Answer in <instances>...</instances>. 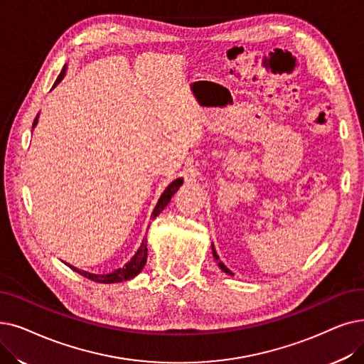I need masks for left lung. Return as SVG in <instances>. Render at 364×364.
<instances>
[{"label":"left lung","instance_id":"obj_1","mask_svg":"<svg viewBox=\"0 0 364 364\" xmlns=\"http://www.w3.org/2000/svg\"><path fill=\"white\" fill-rule=\"evenodd\" d=\"M211 248H213V256H214V259L217 260V263H218V267H220V269L223 271V272H226L228 275H233V274H232V272L228 269V267L223 264V262H220V260H218V256H217V252H215V248H214V245H211Z\"/></svg>","mask_w":364,"mask_h":364}]
</instances>
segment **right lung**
<instances>
[{
    "label": "right lung",
    "mask_w": 364,
    "mask_h": 364,
    "mask_svg": "<svg viewBox=\"0 0 364 364\" xmlns=\"http://www.w3.org/2000/svg\"><path fill=\"white\" fill-rule=\"evenodd\" d=\"M65 73H67V65H65L64 68H62V71H60L59 77L56 78V82H55L53 87H55L58 83H60V80H62V78H64ZM53 87H52V89H53ZM38 116H40V114H37V117H36V120H34V123H33V129L36 128L37 123H38ZM181 184H183V178H177V180H173V181L165 188V192L161 195L159 200H157L156 207H154V210H153V213H151V218H156L157 215H159V214L165 210L166 205L171 202V198L173 196V193H176V192L178 191ZM146 262H147V240H143V242H141V245H139V248L136 250L134 257H132L128 263H126L123 267H119V269H116V271H113V272H109V274H90V272H86V271H82V269H77V267H74V266H71V264H68V263H67V264L71 267L73 271H75L77 274H80L82 277L89 278V279H92V281H95V282L113 284V282L128 281V279L136 277L141 271H143V267H144Z\"/></svg>",
    "instance_id": "obj_1"
}]
</instances>
